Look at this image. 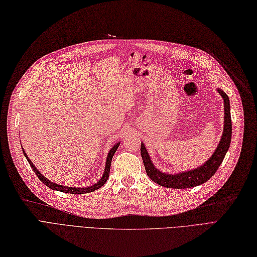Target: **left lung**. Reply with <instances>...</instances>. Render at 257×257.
<instances>
[{"label": "left lung", "instance_id": "obj_1", "mask_svg": "<svg viewBox=\"0 0 257 257\" xmlns=\"http://www.w3.org/2000/svg\"><path fill=\"white\" fill-rule=\"evenodd\" d=\"M220 95L224 100V129H223L222 138L216 151L212 154L210 158L207 160L203 165L194 170L181 172L178 174H165L157 170L153 164L150 155H148L144 143H141V156H142L144 167L148 177H150L154 183L160 186L173 188V189H186L200 186L207 180H209L213 174L217 172L221 165L223 159L228 151L231 140V118H230V105L228 96L223 92L222 89L217 88Z\"/></svg>", "mask_w": 257, "mask_h": 257}]
</instances>
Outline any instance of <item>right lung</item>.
<instances>
[{"mask_svg":"<svg viewBox=\"0 0 257 257\" xmlns=\"http://www.w3.org/2000/svg\"><path fill=\"white\" fill-rule=\"evenodd\" d=\"M118 146H119V142L115 144V145L111 148V150H110L109 154H107V157H106V162H105V169H104V173H103L102 177H101L100 179H99L95 185L90 186V187H85V188L66 187V186H62V185H59V184H54V183H52V181H50L49 179H47L44 175H41L40 172L36 169L35 165L33 164V163H32V161L29 159V157L27 156V154H26V152H24V150H22V151H23L24 156H26L27 160L29 161V163H30V165H31V168L33 169V171L35 172V174L37 175V177H38L41 181H43V183H44L46 186H48L49 188L52 189V190H57V191L65 192V193L84 194V193H89V192H93V191H95V190H97V189H99V188H101V187L106 183V180H107V178H109V175H110V168H111L112 158H113V156H114L115 152L117 151Z\"/></svg>","mask_w":257,"mask_h":257,"instance_id":"1","label":"right lung"}]
</instances>
